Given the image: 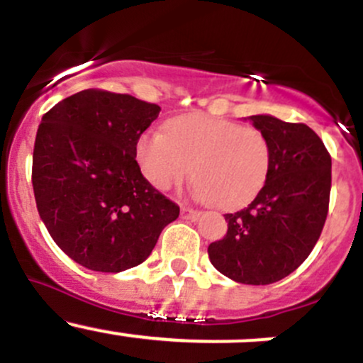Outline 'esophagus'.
I'll return each mask as SVG.
<instances>
[{"instance_id":"esophagus-1","label":"esophagus","mask_w":363,"mask_h":363,"mask_svg":"<svg viewBox=\"0 0 363 363\" xmlns=\"http://www.w3.org/2000/svg\"><path fill=\"white\" fill-rule=\"evenodd\" d=\"M181 216L182 219H196L200 216V211L189 207V205H182L181 207Z\"/></svg>"}]
</instances>
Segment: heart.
Segmentation results:
<instances>
[{
  "label": "heart",
  "instance_id": "heart-1",
  "mask_svg": "<svg viewBox=\"0 0 363 363\" xmlns=\"http://www.w3.org/2000/svg\"><path fill=\"white\" fill-rule=\"evenodd\" d=\"M137 161L156 189L182 184L195 167V191L221 208H239L258 196L272 163V145L262 130L232 119L186 113L149 130L137 144Z\"/></svg>",
  "mask_w": 363,
  "mask_h": 363
}]
</instances>
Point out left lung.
Segmentation results:
<instances>
[{
  "instance_id": "left-lung-1",
  "label": "left lung",
  "mask_w": 363,
  "mask_h": 363,
  "mask_svg": "<svg viewBox=\"0 0 363 363\" xmlns=\"http://www.w3.org/2000/svg\"><path fill=\"white\" fill-rule=\"evenodd\" d=\"M250 121L272 145L269 179L246 208L225 214L226 235L207 251L223 276L272 284L298 269L320 239L330 202L332 158L307 124L272 116Z\"/></svg>"
}]
</instances>
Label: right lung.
<instances>
[{
  "label": "right lung",
  "mask_w": 363,
  "mask_h": 363,
  "mask_svg": "<svg viewBox=\"0 0 363 363\" xmlns=\"http://www.w3.org/2000/svg\"><path fill=\"white\" fill-rule=\"evenodd\" d=\"M160 111L131 94L84 89L43 113L33 149L36 207L54 242L86 269L140 265L179 218L135 160Z\"/></svg>",
  "instance_id": "right-lung-1"
}]
</instances>
